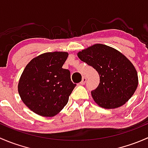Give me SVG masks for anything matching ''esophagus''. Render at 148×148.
<instances>
[{"label":"esophagus","instance_id":"34e87169","mask_svg":"<svg viewBox=\"0 0 148 148\" xmlns=\"http://www.w3.org/2000/svg\"><path fill=\"white\" fill-rule=\"evenodd\" d=\"M86 77H82V82H80V84H84L86 83Z\"/></svg>","mask_w":148,"mask_h":148}]
</instances>
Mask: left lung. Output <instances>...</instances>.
<instances>
[{
	"mask_svg": "<svg viewBox=\"0 0 148 148\" xmlns=\"http://www.w3.org/2000/svg\"><path fill=\"white\" fill-rule=\"evenodd\" d=\"M77 56L99 73V84L91 93L99 107L117 108L134 95L138 85V73L130 61L120 51L97 44L79 51Z\"/></svg>",
	"mask_w": 148,
	"mask_h": 148,
	"instance_id": "left-lung-1",
	"label": "left lung"
}]
</instances>
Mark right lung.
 <instances>
[{
    "mask_svg": "<svg viewBox=\"0 0 148 148\" xmlns=\"http://www.w3.org/2000/svg\"><path fill=\"white\" fill-rule=\"evenodd\" d=\"M69 53L47 52L34 58L23 70L18 90L22 101L44 117L57 114L67 104L76 86L69 70L62 68Z\"/></svg>",
    "mask_w": 148,
    "mask_h": 148,
    "instance_id": "1",
    "label": "right lung"
}]
</instances>
